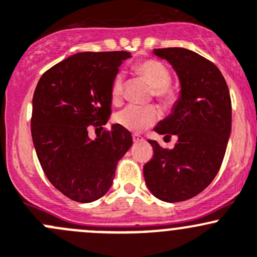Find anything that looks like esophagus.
<instances>
[{
	"label": "esophagus",
	"mask_w": 257,
	"mask_h": 257,
	"mask_svg": "<svg viewBox=\"0 0 257 257\" xmlns=\"http://www.w3.org/2000/svg\"><path fill=\"white\" fill-rule=\"evenodd\" d=\"M132 139H134L135 144H139V142H144V137L140 136V135H134V136H132Z\"/></svg>",
	"instance_id": "esophagus-1"
}]
</instances>
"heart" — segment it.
I'll return each mask as SVG.
<instances>
[{"mask_svg": "<svg viewBox=\"0 0 257 257\" xmlns=\"http://www.w3.org/2000/svg\"><path fill=\"white\" fill-rule=\"evenodd\" d=\"M137 73L141 74L144 78L150 81L151 85L155 88L153 94L158 100L165 105H172L177 99L176 91L169 86L171 83V74L162 63L157 60L148 59L139 63L136 65ZM123 94V78L117 75L111 86V99L113 102H120ZM158 113L157 107L153 105L148 106H136L128 105L125 109L118 111L116 115V122L122 127L132 132H141L142 130L150 127L157 121Z\"/></svg>", "mask_w": 257, "mask_h": 257, "instance_id": "b5f03b06", "label": "heart"}]
</instances>
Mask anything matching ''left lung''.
Returning <instances> with one entry per match:
<instances>
[{"label": "left lung", "instance_id": "left-lung-1", "mask_svg": "<svg viewBox=\"0 0 257 257\" xmlns=\"http://www.w3.org/2000/svg\"><path fill=\"white\" fill-rule=\"evenodd\" d=\"M176 70L181 95L155 131L178 136L173 150L150 140L153 157L144 166L150 192L163 202H183L207 188L220 169L231 132V100L220 70L186 48L153 49Z\"/></svg>", "mask_w": 257, "mask_h": 257}]
</instances>
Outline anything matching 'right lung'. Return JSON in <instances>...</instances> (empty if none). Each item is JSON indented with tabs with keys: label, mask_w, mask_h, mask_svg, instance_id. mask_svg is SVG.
<instances>
[{
	"label": "right lung",
	"mask_w": 257,
	"mask_h": 257,
	"mask_svg": "<svg viewBox=\"0 0 257 257\" xmlns=\"http://www.w3.org/2000/svg\"><path fill=\"white\" fill-rule=\"evenodd\" d=\"M128 52L76 53L50 68L34 90L31 131L37 157L50 183L65 197L90 203L107 193L117 162L132 146L118 123L97 139L111 115V86ZM102 128V127H101Z\"/></svg>",
	"instance_id": "add662e5"
}]
</instances>
